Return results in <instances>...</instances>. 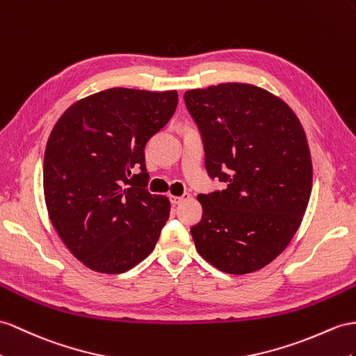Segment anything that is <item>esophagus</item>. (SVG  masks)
I'll use <instances>...</instances> for the list:
<instances>
[{"label": "esophagus", "instance_id": "esophagus-1", "mask_svg": "<svg viewBox=\"0 0 356 356\" xmlns=\"http://www.w3.org/2000/svg\"><path fill=\"white\" fill-rule=\"evenodd\" d=\"M191 195L188 194V193H185L184 195H170V202H171V204H180L181 202H185V200H188Z\"/></svg>", "mask_w": 356, "mask_h": 356}]
</instances>
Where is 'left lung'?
<instances>
[{
  "label": "left lung",
  "instance_id": "8db88e82",
  "mask_svg": "<svg viewBox=\"0 0 356 356\" xmlns=\"http://www.w3.org/2000/svg\"><path fill=\"white\" fill-rule=\"evenodd\" d=\"M184 99L209 176L227 184L197 197L203 218L191 229L195 248L227 273L265 268L295 236L312 195L304 127L284 100L251 84L188 90Z\"/></svg>",
  "mask_w": 356,
  "mask_h": 356
}]
</instances>
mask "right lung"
<instances>
[{"mask_svg": "<svg viewBox=\"0 0 356 356\" xmlns=\"http://www.w3.org/2000/svg\"><path fill=\"white\" fill-rule=\"evenodd\" d=\"M177 100L176 90L108 88L78 100L54 126L43 161L44 202L54 229L87 268L122 273L156 245L171 206L145 189L144 147L170 122Z\"/></svg>", "mask_w": 356, "mask_h": 356, "instance_id": "right-lung-1", "label": "right lung"}]
</instances>
